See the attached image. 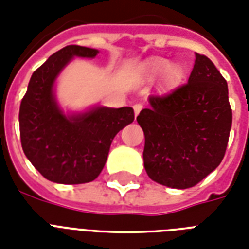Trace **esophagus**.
Instances as JSON below:
<instances>
[{
  "instance_id": "esophagus-1",
  "label": "esophagus",
  "mask_w": 249,
  "mask_h": 249,
  "mask_svg": "<svg viewBox=\"0 0 249 249\" xmlns=\"http://www.w3.org/2000/svg\"><path fill=\"white\" fill-rule=\"evenodd\" d=\"M133 108H134V113H136L137 116V115L141 112V109H142V105H141V103H136V105L133 106Z\"/></svg>"
}]
</instances>
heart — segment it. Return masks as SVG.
<instances>
[{"label": "heart", "instance_id": "1", "mask_svg": "<svg viewBox=\"0 0 249 249\" xmlns=\"http://www.w3.org/2000/svg\"><path fill=\"white\" fill-rule=\"evenodd\" d=\"M168 66H169V63L165 59H154L148 63L147 71L151 77H158V76H160L168 70ZM176 77H177V70L176 68H170L168 73H166V79L169 80V81H173Z\"/></svg>", "mask_w": 249, "mask_h": 249}]
</instances>
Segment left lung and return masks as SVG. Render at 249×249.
Here are the masks:
<instances>
[{"instance_id":"left-lung-1","label":"left lung","mask_w":249,"mask_h":249,"mask_svg":"<svg viewBox=\"0 0 249 249\" xmlns=\"http://www.w3.org/2000/svg\"><path fill=\"white\" fill-rule=\"evenodd\" d=\"M137 121L143 129L144 169L173 189L197 185L222 161L232 123L228 83L212 60L195 53L189 81L148 97Z\"/></svg>"}]
</instances>
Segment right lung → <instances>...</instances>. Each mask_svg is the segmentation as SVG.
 Wrapping results in <instances>:
<instances>
[{"label":"right lung","mask_w":249,"mask_h":249,"mask_svg":"<svg viewBox=\"0 0 249 249\" xmlns=\"http://www.w3.org/2000/svg\"><path fill=\"white\" fill-rule=\"evenodd\" d=\"M95 49L68 45L33 72L19 109L23 151L46 179L64 185L94 181L117 133L134 120L132 107H97L67 117L53 95V85L72 56L94 58Z\"/></svg>","instance_id":"1"}]
</instances>
